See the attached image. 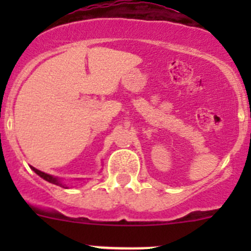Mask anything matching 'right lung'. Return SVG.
I'll return each mask as SVG.
<instances>
[{
	"mask_svg": "<svg viewBox=\"0 0 251 251\" xmlns=\"http://www.w3.org/2000/svg\"><path fill=\"white\" fill-rule=\"evenodd\" d=\"M31 169L32 170L35 171V173H36L37 175H39L40 177H42V178L44 179H46V181H48L50 182V183H53V184H59V186H63L62 183H60L59 181H58L57 178H55V177H53V176H50V175H47V174H45V173H42V171H40V170H37V169H35L34 166H31Z\"/></svg>",
	"mask_w": 251,
	"mask_h": 251,
	"instance_id": "1",
	"label": "right lung"
}]
</instances>
